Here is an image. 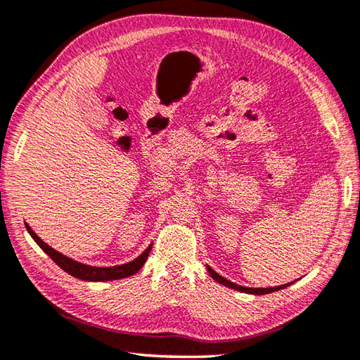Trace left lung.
Masks as SVG:
<instances>
[{
  "mask_svg": "<svg viewBox=\"0 0 360 360\" xmlns=\"http://www.w3.org/2000/svg\"><path fill=\"white\" fill-rule=\"evenodd\" d=\"M207 271H209L210 276H212V278L217 281V283H220V284L226 285V287H231V288H236V290H238V292H245V293H251V295H266V293H271V292L281 290V288H285V287H288V285L292 284V283H288V284L278 285V287L251 288V287H242V285H237V284H234V283H231V281H228L226 278H223V276H220V274H218V273H215L212 269H210V266H207Z\"/></svg>",
  "mask_w": 360,
  "mask_h": 360,
  "instance_id": "obj_1",
  "label": "left lung"
}]
</instances>
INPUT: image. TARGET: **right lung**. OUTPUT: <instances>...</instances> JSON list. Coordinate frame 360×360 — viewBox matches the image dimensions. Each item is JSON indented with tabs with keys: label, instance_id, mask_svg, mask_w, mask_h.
Returning a JSON list of instances; mask_svg holds the SVG:
<instances>
[{
	"label": "right lung",
	"instance_id": "obj_1",
	"mask_svg": "<svg viewBox=\"0 0 360 360\" xmlns=\"http://www.w3.org/2000/svg\"><path fill=\"white\" fill-rule=\"evenodd\" d=\"M26 224V229L30 232L31 237L34 238L37 245L40 246L41 250H44L46 255L51 257L56 264H58L63 271H67L68 274H72V276L77 278V279H82V281H95V283H100V281H114V279H122V278H128L132 276L134 273H137L140 269H142L145 260L148 259V255H150V251L153 246L150 245L148 248L140 255L137 259H134L132 262L128 264H123V265H117V266H90V265H84L76 262V260L70 259L67 256L60 255L56 250H53L51 246H48L46 243L41 242V238L37 237V234L30 228V224Z\"/></svg>",
	"mask_w": 360,
	"mask_h": 360
}]
</instances>
